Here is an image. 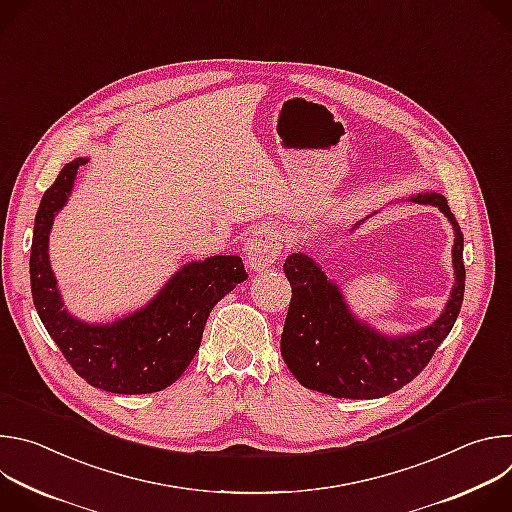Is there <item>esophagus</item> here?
Instances as JSON below:
<instances>
[{"mask_svg":"<svg viewBox=\"0 0 512 512\" xmlns=\"http://www.w3.org/2000/svg\"><path fill=\"white\" fill-rule=\"evenodd\" d=\"M281 249V233L275 227L263 225L253 231L245 243V263L255 271H263L279 259Z\"/></svg>","mask_w":512,"mask_h":512,"instance_id":"obj_1","label":"esophagus"}]
</instances>
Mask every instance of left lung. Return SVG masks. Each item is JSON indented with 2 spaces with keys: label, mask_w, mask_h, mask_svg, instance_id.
Wrapping results in <instances>:
<instances>
[{
  "label": "left lung",
  "mask_w": 512,
  "mask_h": 512,
  "mask_svg": "<svg viewBox=\"0 0 512 512\" xmlns=\"http://www.w3.org/2000/svg\"><path fill=\"white\" fill-rule=\"evenodd\" d=\"M411 200L437 206L454 225L456 283L444 314L415 334L387 338L348 312L338 285L308 255H289L283 271L291 283V302L281 356L306 389L340 399H379L395 393L427 367L454 328L464 300V235L442 194L425 192Z\"/></svg>",
  "instance_id": "left-lung-1"
}]
</instances>
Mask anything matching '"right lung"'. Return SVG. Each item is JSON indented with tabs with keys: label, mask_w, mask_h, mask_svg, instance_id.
<instances>
[{
	"label": "right lung",
	"mask_w": 512,
	"mask_h": 512,
	"mask_svg": "<svg viewBox=\"0 0 512 512\" xmlns=\"http://www.w3.org/2000/svg\"><path fill=\"white\" fill-rule=\"evenodd\" d=\"M85 164L83 158L66 164L40 200L30 253L34 306L66 362L89 385L119 395L156 393L186 371L210 310L247 279V271L241 257H208L184 265L148 306L127 318L105 326L72 318L50 269L48 233Z\"/></svg>",
	"instance_id": "add662e5"
}]
</instances>
